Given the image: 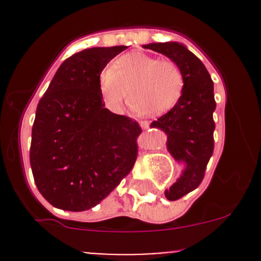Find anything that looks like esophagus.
Instances as JSON below:
<instances>
[{
    "label": "esophagus",
    "instance_id": "34e87169",
    "mask_svg": "<svg viewBox=\"0 0 261 261\" xmlns=\"http://www.w3.org/2000/svg\"><path fill=\"white\" fill-rule=\"evenodd\" d=\"M140 126H141V127H143V128H147V127H149V126H150V122H149V121H141V122H140Z\"/></svg>",
    "mask_w": 261,
    "mask_h": 261
}]
</instances>
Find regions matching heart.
<instances>
[{"instance_id":"obj_1","label":"heart","mask_w":261,"mask_h":261,"mask_svg":"<svg viewBox=\"0 0 261 261\" xmlns=\"http://www.w3.org/2000/svg\"><path fill=\"white\" fill-rule=\"evenodd\" d=\"M183 70L173 60H159L135 51L115 60L98 75L102 99L112 111L122 105L127 89V106L141 116H156L178 103L184 91Z\"/></svg>"}]
</instances>
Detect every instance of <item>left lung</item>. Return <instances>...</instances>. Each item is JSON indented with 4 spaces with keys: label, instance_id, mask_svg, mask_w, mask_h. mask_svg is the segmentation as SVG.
Instances as JSON below:
<instances>
[{
    "label": "left lung",
    "instance_id": "8db88e82",
    "mask_svg": "<svg viewBox=\"0 0 261 261\" xmlns=\"http://www.w3.org/2000/svg\"><path fill=\"white\" fill-rule=\"evenodd\" d=\"M144 48L170 58L183 70L186 80L178 103L151 122V127L167 133V146L173 158L186 163V169L179 179L165 191V197L169 201H177L202 183L213 154L216 127L213 82L203 63L181 44L152 43Z\"/></svg>",
    "mask_w": 261,
    "mask_h": 261
}]
</instances>
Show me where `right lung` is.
<instances>
[{"mask_svg":"<svg viewBox=\"0 0 261 261\" xmlns=\"http://www.w3.org/2000/svg\"><path fill=\"white\" fill-rule=\"evenodd\" d=\"M127 46L92 48L65 59L36 109L31 131L34 180L54 207L92 208L131 172L139 122L105 109L98 75Z\"/></svg>","mask_w":261,"mask_h":261,"instance_id":"obj_1","label":"right lung"}]
</instances>
